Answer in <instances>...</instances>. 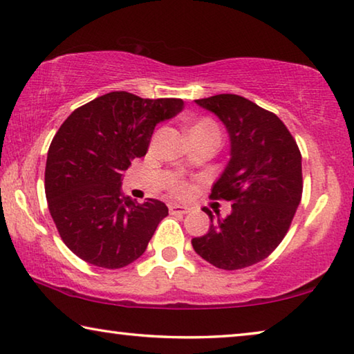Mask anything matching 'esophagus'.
I'll list each match as a JSON object with an SVG mask.
<instances>
[{
    "mask_svg": "<svg viewBox=\"0 0 354 354\" xmlns=\"http://www.w3.org/2000/svg\"><path fill=\"white\" fill-rule=\"evenodd\" d=\"M189 212V207L185 206H179V205H171L170 206V214H187Z\"/></svg>",
    "mask_w": 354,
    "mask_h": 354,
    "instance_id": "obj_1",
    "label": "esophagus"
}]
</instances>
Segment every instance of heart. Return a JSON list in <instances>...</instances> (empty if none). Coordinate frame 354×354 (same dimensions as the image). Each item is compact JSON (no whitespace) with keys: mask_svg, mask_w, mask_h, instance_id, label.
<instances>
[{"mask_svg":"<svg viewBox=\"0 0 354 354\" xmlns=\"http://www.w3.org/2000/svg\"><path fill=\"white\" fill-rule=\"evenodd\" d=\"M187 136H211L220 142V129L211 118H196L187 123ZM189 184L184 181H175L171 184V192L176 196H185L189 194Z\"/></svg>","mask_w":354,"mask_h":354,"instance_id":"heart-1","label":"heart"}]
</instances>
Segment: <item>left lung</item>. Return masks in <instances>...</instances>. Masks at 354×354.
Instances as JSON below:
<instances>
[{"label": "left lung", "instance_id": "obj_1", "mask_svg": "<svg viewBox=\"0 0 354 354\" xmlns=\"http://www.w3.org/2000/svg\"><path fill=\"white\" fill-rule=\"evenodd\" d=\"M226 127L231 159L211 198L232 201L227 217L211 218L205 236L192 239L203 259L223 270L261 262L289 231L301 201V153L286 124L253 101L232 93L195 100Z\"/></svg>", "mask_w": 354, "mask_h": 354}]
</instances>
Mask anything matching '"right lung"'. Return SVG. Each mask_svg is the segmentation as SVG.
<instances>
[{"instance_id": "add662e5", "label": "right lung", "mask_w": 354, "mask_h": 354, "mask_svg": "<svg viewBox=\"0 0 354 354\" xmlns=\"http://www.w3.org/2000/svg\"><path fill=\"white\" fill-rule=\"evenodd\" d=\"M183 107L179 98L111 92L77 107L59 128L48 149L45 194L64 243L82 261L122 268L145 253L169 207L124 196L122 176L147 154L156 124Z\"/></svg>"}]
</instances>
